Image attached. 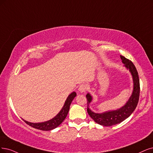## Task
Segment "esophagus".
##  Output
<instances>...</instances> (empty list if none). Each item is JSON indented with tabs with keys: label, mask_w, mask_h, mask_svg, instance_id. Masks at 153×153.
Returning <instances> with one entry per match:
<instances>
[{
	"label": "esophagus",
	"mask_w": 153,
	"mask_h": 153,
	"mask_svg": "<svg viewBox=\"0 0 153 153\" xmlns=\"http://www.w3.org/2000/svg\"><path fill=\"white\" fill-rule=\"evenodd\" d=\"M87 89V86L86 84H81V85L79 87V91L80 93H84L86 92Z\"/></svg>",
	"instance_id": "34e87169"
}]
</instances>
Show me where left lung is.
<instances>
[{"label":"left lung","instance_id":"obj_1","mask_svg":"<svg viewBox=\"0 0 153 153\" xmlns=\"http://www.w3.org/2000/svg\"><path fill=\"white\" fill-rule=\"evenodd\" d=\"M120 58L124 66L131 72L133 80L132 93L127 103L121 108L115 110H108L103 113H95L90 109L89 107L93 100L92 96L90 93H88L86 94L88 100L87 111L88 114L96 123L100 124L101 126L108 127L121 123L132 114L138 103L140 93V84L138 72L136 68L131 60L122 55H120Z\"/></svg>","mask_w":153,"mask_h":153}]
</instances>
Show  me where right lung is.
<instances>
[{"label": "right lung", "mask_w": 153, "mask_h": 153, "mask_svg": "<svg viewBox=\"0 0 153 153\" xmlns=\"http://www.w3.org/2000/svg\"><path fill=\"white\" fill-rule=\"evenodd\" d=\"M76 95L77 94L76 92H72V93H71L69 95V97L66 99L63 107H62L59 114L55 117H54L53 118H52V119H50L48 121L39 123H31L22 119H22L25 123H26L27 125H29L30 126L35 128L46 131L53 130L59 126L62 123V122L65 120V118H66L68 114V112L69 111L70 105L74 98L76 97Z\"/></svg>", "instance_id": "1"}]
</instances>
